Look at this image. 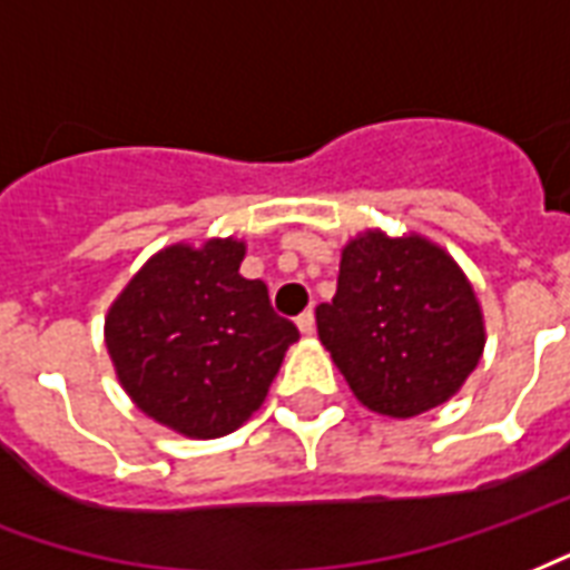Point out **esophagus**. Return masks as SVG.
Listing matches in <instances>:
<instances>
[{"label": "esophagus", "mask_w": 570, "mask_h": 570, "mask_svg": "<svg viewBox=\"0 0 570 570\" xmlns=\"http://www.w3.org/2000/svg\"><path fill=\"white\" fill-rule=\"evenodd\" d=\"M296 326L302 335H311V332L317 328V323H314V311H302V314L296 317Z\"/></svg>", "instance_id": "1"}]
</instances>
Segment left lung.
Segmentation results:
<instances>
[{"mask_svg":"<svg viewBox=\"0 0 570 570\" xmlns=\"http://www.w3.org/2000/svg\"><path fill=\"white\" fill-rule=\"evenodd\" d=\"M317 332L353 395L402 420L456 395L487 341L462 268L420 235L383 232L344 247L338 289L317 307Z\"/></svg>","mask_w":570,"mask_h":570,"instance_id":"8db88e82","label":"left lung"}]
</instances>
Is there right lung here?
Instances as JSON below:
<instances>
[{
  "mask_svg": "<svg viewBox=\"0 0 570 570\" xmlns=\"http://www.w3.org/2000/svg\"><path fill=\"white\" fill-rule=\"evenodd\" d=\"M244 244H175L135 274L105 320L124 390L147 416L189 438L235 432L265 402L298 338L268 286L238 274Z\"/></svg>",
  "mask_w": 570,
  "mask_h": 570,
  "instance_id": "right-lung-1",
  "label": "right lung"
}]
</instances>
